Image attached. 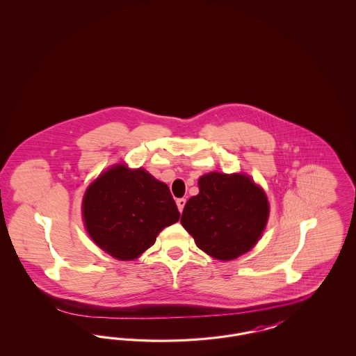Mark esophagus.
Segmentation results:
<instances>
[{"label":"esophagus","instance_id":"34e87169","mask_svg":"<svg viewBox=\"0 0 356 356\" xmlns=\"http://www.w3.org/2000/svg\"><path fill=\"white\" fill-rule=\"evenodd\" d=\"M186 199H177V200H176L177 208H179V211H180V212H183V209H184V207H186Z\"/></svg>","mask_w":356,"mask_h":356}]
</instances>
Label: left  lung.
I'll return each mask as SVG.
<instances>
[{"instance_id":"obj_1","label":"left lung","mask_w":356,"mask_h":356,"mask_svg":"<svg viewBox=\"0 0 356 356\" xmlns=\"http://www.w3.org/2000/svg\"><path fill=\"white\" fill-rule=\"evenodd\" d=\"M199 195L186 202L181 224L205 254L232 260L261 236L270 207L251 177L211 172L199 179Z\"/></svg>"}]
</instances>
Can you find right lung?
<instances>
[{
  "instance_id": "right-lung-1",
  "label": "right lung",
  "mask_w": 356,
  "mask_h": 356,
  "mask_svg": "<svg viewBox=\"0 0 356 356\" xmlns=\"http://www.w3.org/2000/svg\"><path fill=\"white\" fill-rule=\"evenodd\" d=\"M92 240L120 260H132L152 247L180 212L167 184L141 168L116 165L93 181L83 200Z\"/></svg>"
}]
</instances>
